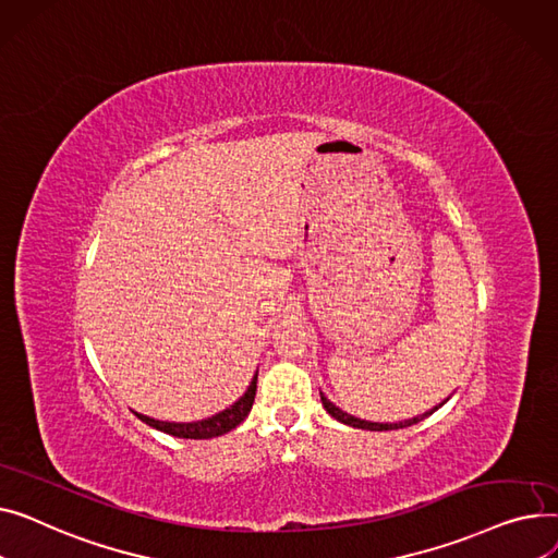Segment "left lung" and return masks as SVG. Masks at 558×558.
I'll return each instance as SVG.
<instances>
[{"label":"left lung","instance_id":"left-lung-1","mask_svg":"<svg viewBox=\"0 0 558 558\" xmlns=\"http://www.w3.org/2000/svg\"><path fill=\"white\" fill-rule=\"evenodd\" d=\"M319 397H322V405H324V410L329 412L333 418H338L340 423H344V425H351V428H360V430H401V428H408V425H414V423H418V421H423L425 416H430L433 412H437L446 401H441L439 405H435L433 410H428V412H423V414H418V416H412V418H405V421H399V423H376V421H365V418H357V416H353V414H347L344 410H340L336 403H331L329 399H326L322 391H319Z\"/></svg>","mask_w":558,"mask_h":558}]
</instances>
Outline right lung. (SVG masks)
<instances>
[{"label": "right lung", "instance_id": "obj_1", "mask_svg": "<svg viewBox=\"0 0 558 558\" xmlns=\"http://www.w3.org/2000/svg\"><path fill=\"white\" fill-rule=\"evenodd\" d=\"M256 376H258V369L256 374L252 376L245 395L232 403L229 408H225L222 412L214 414V416H207V418H201V421H189V423H175V421H159V418H150L146 414H140L135 412L144 423H148L150 428L155 430H161L167 435H173V437H180V439H211V437H220L229 430H234L236 425L241 421H245V416L250 414L252 410V403H254V397H256Z\"/></svg>", "mask_w": 558, "mask_h": 558}]
</instances>
